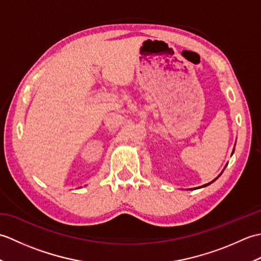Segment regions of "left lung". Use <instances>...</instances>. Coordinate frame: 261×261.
<instances>
[{
	"instance_id": "8db88e82",
	"label": "left lung",
	"mask_w": 261,
	"mask_h": 261,
	"mask_svg": "<svg viewBox=\"0 0 261 261\" xmlns=\"http://www.w3.org/2000/svg\"><path fill=\"white\" fill-rule=\"evenodd\" d=\"M233 151H234V149H233ZM233 151H232V153H233ZM225 167H226V165H225ZM225 167H224V168H225ZM223 170H224V169H223ZM222 173H223V171H222ZM222 173H221V174H222ZM221 174H220V175H219L218 177H216V178H214V179H213L212 181H210V182H207V184H205V185H203L202 187H205V186H207V185H210V184H212V182H213V181H215L216 179H218V178H219V177L221 176ZM196 188H198V187H196Z\"/></svg>"
}]
</instances>
